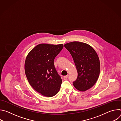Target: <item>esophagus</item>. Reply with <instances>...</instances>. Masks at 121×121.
Instances as JSON below:
<instances>
[{
	"instance_id": "34e87169",
	"label": "esophagus",
	"mask_w": 121,
	"mask_h": 121,
	"mask_svg": "<svg viewBox=\"0 0 121 121\" xmlns=\"http://www.w3.org/2000/svg\"><path fill=\"white\" fill-rule=\"evenodd\" d=\"M67 78H68V75L65 76L64 77V79H65V80L67 79Z\"/></svg>"
}]
</instances>
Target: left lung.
Instances as JSON below:
<instances>
[{
    "mask_svg": "<svg viewBox=\"0 0 121 121\" xmlns=\"http://www.w3.org/2000/svg\"><path fill=\"white\" fill-rule=\"evenodd\" d=\"M71 55L78 72L74 87L85 91L97 82L100 72V62L95 50L89 44L80 42H72L64 44Z\"/></svg>",
    "mask_w": 121,
    "mask_h": 121,
    "instance_id": "8db88e82",
    "label": "left lung"
}]
</instances>
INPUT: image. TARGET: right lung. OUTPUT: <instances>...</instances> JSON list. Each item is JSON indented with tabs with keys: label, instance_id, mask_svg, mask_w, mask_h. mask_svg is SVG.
Wrapping results in <instances>:
<instances>
[{
	"label": "right lung",
	"instance_id": "1",
	"mask_svg": "<svg viewBox=\"0 0 121 121\" xmlns=\"http://www.w3.org/2000/svg\"><path fill=\"white\" fill-rule=\"evenodd\" d=\"M63 46V44L41 43L26 56L24 69L28 82L34 90L44 96L53 97L60 89L62 80L56 70L54 60Z\"/></svg>",
	"mask_w": 121,
	"mask_h": 121
}]
</instances>
